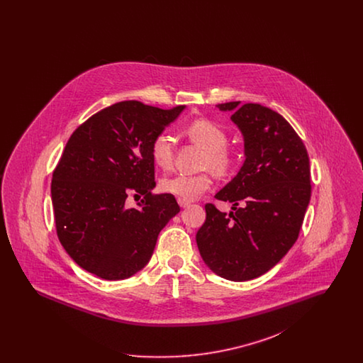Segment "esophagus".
<instances>
[{
  "label": "esophagus",
  "instance_id": "esophagus-1",
  "mask_svg": "<svg viewBox=\"0 0 363 363\" xmlns=\"http://www.w3.org/2000/svg\"><path fill=\"white\" fill-rule=\"evenodd\" d=\"M178 204L181 208H186L190 206L189 201H185V200H181V199H178Z\"/></svg>",
  "mask_w": 363,
  "mask_h": 363
}]
</instances>
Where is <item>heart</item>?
<instances>
[{"label": "heart", "instance_id": "heart-1", "mask_svg": "<svg viewBox=\"0 0 363 363\" xmlns=\"http://www.w3.org/2000/svg\"><path fill=\"white\" fill-rule=\"evenodd\" d=\"M185 135L190 141L206 151L204 167L218 175L230 173L234 166V156L225 148L227 135L225 130L209 120H197L185 128ZM151 157L157 167L169 169L173 162L172 140L164 135H157L151 144ZM212 185L208 174L185 175L178 174L166 177L160 181V190L175 197L193 201L201 197Z\"/></svg>", "mask_w": 363, "mask_h": 363}]
</instances>
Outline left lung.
Masks as SVG:
<instances>
[{"label": "left lung", "instance_id": "8db88e82", "mask_svg": "<svg viewBox=\"0 0 363 363\" xmlns=\"http://www.w3.org/2000/svg\"><path fill=\"white\" fill-rule=\"evenodd\" d=\"M218 107L231 113L242 133L245 162L215 194L233 203V211L207 204L196 242L212 272L245 281L274 268L296 241L311 201V163L302 140L277 111L241 102Z\"/></svg>", "mask_w": 363, "mask_h": 363}]
</instances>
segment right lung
I'll use <instances>...</instances> for the list:
<instances>
[{
  "instance_id": "1",
  "label": "right lung",
  "mask_w": 363,
  "mask_h": 363,
  "mask_svg": "<svg viewBox=\"0 0 363 363\" xmlns=\"http://www.w3.org/2000/svg\"><path fill=\"white\" fill-rule=\"evenodd\" d=\"M185 110L138 101L108 106L70 136L52 181L57 235L70 259L104 280L143 269L162 228L179 212L173 194H152L154 138ZM143 195L138 208L127 196Z\"/></svg>"
}]
</instances>
